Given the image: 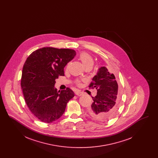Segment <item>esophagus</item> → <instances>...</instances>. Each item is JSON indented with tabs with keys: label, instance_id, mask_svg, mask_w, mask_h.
<instances>
[{
	"label": "esophagus",
	"instance_id": "1",
	"mask_svg": "<svg viewBox=\"0 0 158 158\" xmlns=\"http://www.w3.org/2000/svg\"><path fill=\"white\" fill-rule=\"evenodd\" d=\"M76 95L77 96H81L83 95V92H81L80 90H76L75 92Z\"/></svg>",
	"mask_w": 158,
	"mask_h": 158
}]
</instances>
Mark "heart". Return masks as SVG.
I'll return each instance as SVG.
<instances>
[{"label": "heart", "instance_id": "b5f03b06", "mask_svg": "<svg viewBox=\"0 0 158 158\" xmlns=\"http://www.w3.org/2000/svg\"><path fill=\"white\" fill-rule=\"evenodd\" d=\"M79 59L82 63L84 67L86 66H92L94 64V60L93 58L90 54L86 52H82L79 55ZM76 83L77 85H81L80 81H77Z\"/></svg>", "mask_w": 158, "mask_h": 158}]
</instances>
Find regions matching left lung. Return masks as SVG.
<instances>
[{
	"mask_svg": "<svg viewBox=\"0 0 158 158\" xmlns=\"http://www.w3.org/2000/svg\"><path fill=\"white\" fill-rule=\"evenodd\" d=\"M89 88L97 90V95L92 97L94 102L88 108L89 115L102 122L112 118L118 109L119 104L118 86L114 75L106 67L99 68Z\"/></svg>",
	"mask_w": 158,
	"mask_h": 158,
	"instance_id": "8db88e82",
	"label": "left lung"
}]
</instances>
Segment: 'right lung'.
<instances>
[{
  "mask_svg": "<svg viewBox=\"0 0 158 158\" xmlns=\"http://www.w3.org/2000/svg\"><path fill=\"white\" fill-rule=\"evenodd\" d=\"M76 56L74 50L43 47L33 52L25 61L21 88L25 102L38 120L50 123L64 113L75 93L67 88L57 91L56 79L64 76V68Z\"/></svg>",
  "mask_w": 158,
  "mask_h": 158,
  "instance_id": "obj_1",
  "label": "right lung"
}]
</instances>
